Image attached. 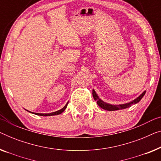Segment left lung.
<instances>
[{
    "instance_id": "left-lung-1",
    "label": "left lung",
    "mask_w": 161,
    "mask_h": 161,
    "mask_svg": "<svg viewBox=\"0 0 161 161\" xmlns=\"http://www.w3.org/2000/svg\"><path fill=\"white\" fill-rule=\"evenodd\" d=\"M146 92V91L145 92H143L142 94H141L140 96H139L138 97H136L135 100H134L133 101H131L130 103H126V104H121V105H111V104H108L107 103H105L102 100H100L99 97H98L97 95L96 94L95 91L94 90H92V95H93V97H94L95 100L97 101V105H99L100 108H102L104 110H106V111H117V110H121V109H124V108H129V107H131V105H134V104H136L138 102H140L141 99L143 97V96L145 95Z\"/></svg>"
}]
</instances>
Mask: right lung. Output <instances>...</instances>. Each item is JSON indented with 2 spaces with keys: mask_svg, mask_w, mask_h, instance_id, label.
I'll return each mask as SVG.
<instances>
[{
  "mask_svg": "<svg viewBox=\"0 0 161 161\" xmlns=\"http://www.w3.org/2000/svg\"><path fill=\"white\" fill-rule=\"evenodd\" d=\"M69 102L67 103L66 104L65 106H64L63 108H61V110H59V111H57L56 112H53V113H50V114H37V113H35V114L36 115H38V116H55V115H58V114H61V113H63L64 111H65V109L67 107V105H68ZM30 112V111H29ZM32 113V112H30ZM32 114H34V113H32Z\"/></svg>",
  "mask_w": 161,
  "mask_h": 161,
  "instance_id": "right-lung-1",
  "label": "right lung"
}]
</instances>
